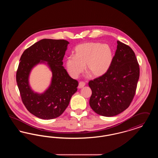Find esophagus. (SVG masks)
Returning <instances> with one entry per match:
<instances>
[{
  "mask_svg": "<svg viewBox=\"0 0 158 158\" xmlns=\"http://www.w3.org/2000/svg\"><path fill=\"white\" fill-rule=\"evenodd\" d=\"M85 85V83L83 82H80L79 83V86H78V88L79 89H81L83 88Z\"/></svg>",
  "mask_w": 158,
  "mask_h": 158,
  "instance_id": "esophagus-1",
  "label": "esophagus"
}]
</instances>
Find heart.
<instances>
[{"label":"heart","mask_w":158,"mask_h":158,"mask_svg":"<svg viewBox=\"0 0 158 158\" xmlns=\"http://www.w3.org/2000/svg\"><path fill=\"white\" fill-rule=\"evenodd\" d=\"M74 56L68 57L65 66L69 75L77 78L83 70L94 77L105 75L112 64L113 54L111 47L99 43H85L77 45Z\"/></svg>","instance_id":"heart-1"}]
</instances>
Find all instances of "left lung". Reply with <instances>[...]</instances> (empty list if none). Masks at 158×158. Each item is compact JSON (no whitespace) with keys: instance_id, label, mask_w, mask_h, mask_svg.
<instances>
[{"instance_id":"obj_1","label":"left lung","mask_w":158,"mask_h":158,"mask_svg":"<svg viewBox=\"0 0 158 158\" xmlns=\"http://www.w3.org/2000/svg\"><path fill=\"white\" fill-rule=\"evenodd\" d=\"M139 65L133 50L117 41L113 63L107 73L89 82L91 108L105 117L117 115L126 110L135 95Z\"/></svg>"}]
</instances>
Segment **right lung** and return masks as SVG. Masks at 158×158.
Wrapping results in <instances>:
<instances>
[{"mask_svg":"<svg viewBox=\"0 0 158 158\" xmlns=\"http://www.w3.org/2000/svg\"><path fill=\"white\" fill-rule=\"evenodd\" d=\"M69 43L64 40L43 39L23 53L16 72V82L28 111L44 120L59 117L77 90L78 82L69 75L63 66ZM46 65L52 73L51 82L43 93L33 90L29 84L31 70L38 64Z\"/></svg>","mask_w":158,"mask_h":158,"instance_id":"1","label":"right lung"}]
</instances>
